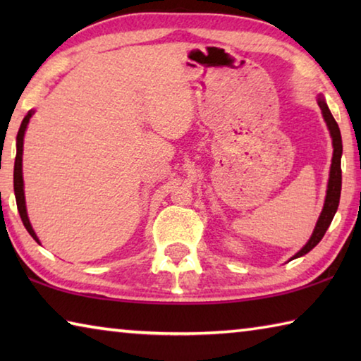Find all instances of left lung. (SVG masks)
Returning <instances> with one entry per match:
<instances>
[{
	"label": "left lung",
	"instance_id": "8db88e82",
	"mask_svg": "<svg viewBox=\"0 0 361 361\" xmlns=\"http://www.w3.org/2000/svg\"><path fill=\"white\" fill-rule=\"evenodd\" d=\"M317 103H319V106L322 109V114H323V119L326 122V127L329 130V135H331L333 140V159H331V167H329V178H328V186H326V197H325V204H323V209L319 219H317V224L314 228L312 235H310V239L307 240V243L299 250V252L293 256L291 259H296V258H301L305 253H309L310 250L314 247H317V243H319L323 235H325L326 229L329 228V224H331L333 218L336 215V212H338V207H339V199H341V186H342V172H341V157H342V138H341V130H339V126L338 122L334 121L331 111H329V108L326 105L325 99H323V95L319 94L317 97Z\"/></svg>",
	"mask_w": 361,
	"mask_h": 361
}]
</instances>
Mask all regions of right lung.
<instances>
[{"label":"right lung","mask_w":361,"mask_h":361,"mask_svg":"<svg viewBox=\"0 0 361 361\" xmlns=\"http://www.w3.org/2000/svg\"><path fill=\"white\" fill-rule=\"evenodd\" d=\"M35 114V109H30L27 113L25 118H23L19 133H17V154H16V162H14V194H16V202H17V209H19L22 223L25 226V229L28 231V234L33 237V239L41 243L38 235L32 228V223L28 219V213H27V205H25V192H23V173H22V156H23V137H25L28 122L32 119V116Z\"/></svg>","instance_id":"1"}]
</instances>
